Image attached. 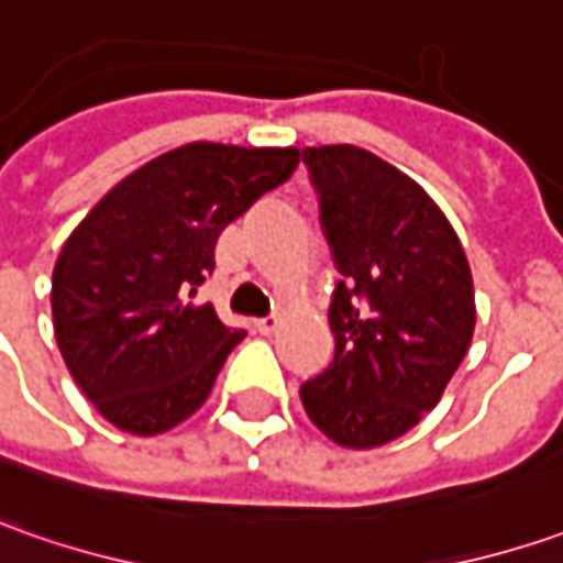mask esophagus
I'll return each mask as SVG.
<instances>
[{"label":"esophagus","instance_id":"obj_1","mask_svg":"<svg viewBox=\"0 0 563 563\" xmlns=\"http://www.w3.org/2000/svg\"><path fill=\"white\" fill-rule=\"evenodd\" d=\"M277 327H280V314H267V318L255 320V330H258L262 336H267V333H274Z\"/></svg>","mask_w":563,"mask_h":563}]
</instances>
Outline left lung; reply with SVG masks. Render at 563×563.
<instances>
[{
    "label": "left lung",
    "mask_w": 563,
    "mask_h": 563,
    "mask_svg": "<svg viewBox=\"0 0 563 563\" xmlns=\"http://www.w3.org/2000/svg\"><path fill=\"white\" fill-rule=\"evenodd\" d=\"M301 162L340 271L330 301L336 352L301 383V405L333 442L377 449L437 408L467 355L471 264L439 205L374 152L320 146Z\"/></svg>",
    "instance_id": "left-lung-1"
}]
</instances>
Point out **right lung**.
Returning a JSON list of instances; mask_svg holds the SVG:
<instances>
[{
  "label": "right lung",
  "instance_id": "obj_1",
  "mask_svg": "<svg viewBox=\"0 0 563 563\" xmlns=\"http://www.w3.org/2000/svg\"><path fill=\"white\" fill-rule=\"evenodd\" d=\"M296 165L299 148L189 143L124 177L70 233L52 271L55 340L108 423L155 437L202 408L245 330L189 299L223 227Z\"/></svg>",
  "mask_w": 563,
  "mask_h": 563
}]
</instances>
